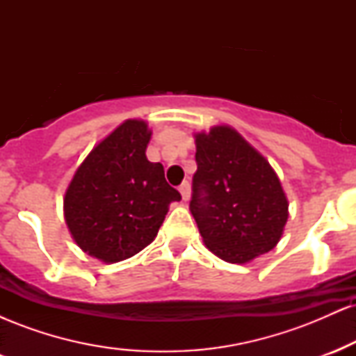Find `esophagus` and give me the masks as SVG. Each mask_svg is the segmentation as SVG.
<instances>
[{
  "mask_svg": "<svg viewBox=\"0 0 356 356\" xmlns=\"http://www.w3.org/2000/svg\"><path fill=\"white\" fill-rule=\"evenodd\" d=\"M179 191H181L184 201H189V197H191V184L187 182V181L182 182L181 187H179Z\"/></svg>",
  "mask_w": 356,
  "mask_h": 356,
  "instance_id": "34e87169",
  "label": "esophagus"
}]
</instances>
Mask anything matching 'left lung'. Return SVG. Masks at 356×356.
<instances>
[{"label": "left lung", "mask_w": 356, "mask_h": 356, "mask_svg": "<svg viewBox=\"0 0 356 356\" xmlns=\"http://www.w3.org/2000/svg\"><path fill=\"white\" fill-rule=\"evenodd\" d=\"M191 212L204 243L227 263L271 251L288 220V201L266 159L231 127L195 136Z\"/></svg>", "instance_id": "1"}]
</instances>
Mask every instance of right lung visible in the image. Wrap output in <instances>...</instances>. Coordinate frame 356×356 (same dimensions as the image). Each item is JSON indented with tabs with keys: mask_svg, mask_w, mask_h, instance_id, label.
Masks as SVG:
<instances>
[{
	"mask_svg": "<svg viewBox=\"0 0 356 356\" xmlns=\"http://www.w3.org/2000/svg\"><path fill=\"white\" fill-rule=\"evenodd\" d=\"M150 130L127 120L87 155L65 194V220L90 256L117 263L157 236L169 204L181 201L161 162L145 157Z\"/></svg>",
	"mask_w": 356,
	"mask_h": 356,
	"instance_id": "obj_1",
	"label": "right lung"
}]
</instances>
